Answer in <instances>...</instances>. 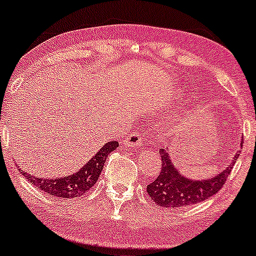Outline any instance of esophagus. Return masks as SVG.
<instances>
[{"label":"esophagus","instance_id":"34e87169","mask_svg":"<svg viewBox=\"0 0 256 256\" xmlns=\"http://www.w3.org/2000/svg\"><path fill=\"white\" fill-rule=\"evenodd\" d=\"M125 144L128 146H134V148H142L143 146V138L140 137V134L134 132V134H131L130 137H128V140H125Z\"/></svg>","mask_w":256,"mask_h":256}]
</instances>
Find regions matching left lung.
Wrapping results in <instances>:
<instances>
[{
    "instance_id": "left-lung-1",
    "label": "left lung",
    "mask_w": 256,
    "mask_h": 256,
    "mask_svg": "<svg viewBox=\"0 0 256 256\" xmlns=\"http://www.w3.org/2000/svg\"><path fill=\"white\" fill-rule=\"evenodd\" d=\"M243 143V137H242ZM240 143V144H242ZM161 155V172L155 180L146 185V192L152 202L161 207H186L216 195L225 184L226 179L231 173L232 167L238 158V152L234 156L230 165L225 171L218 173L210 179H190L184 177L173 165L168 155V149L160 150Z\"/></svg>"
}]
</instances>
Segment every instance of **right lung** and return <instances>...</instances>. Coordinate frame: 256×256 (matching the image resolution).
Instances as JSON below:
<instances>
[{
    "mask_svg": "<svg viewBox=\"0 0 256 256\" xmlns=\"http://www.w3.org/2000/svg\"><path fill=\"white\" fill-rule=\"evenodd\" d=\"M118 146L119 143L116 140H110V142L106 143L98 152V154L89 160L86 165L82 167L78 172H74L67 177L55 179H46L42 177L37 178L24 172L22 170H19L30 183L48 195L54 196V198L56 196V198H77L79 196L84 195L86 192H89L94 186V184L98 182L102 168H104L106 158L110 155V152L116 150Z\"/></svg>",
    "mask_w": 256,
    "mask_h": 256,
    "instance_id": "obj_1",
    "label": "right lung"
}]
</instances>
